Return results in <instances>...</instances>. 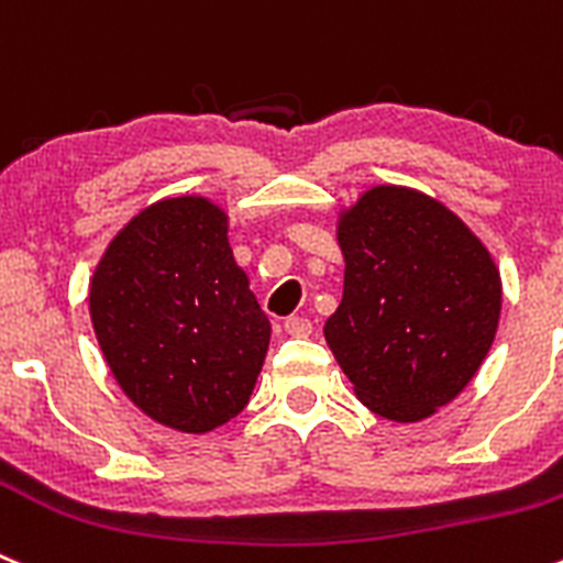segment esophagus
Listing matches in <instances>:
<instances>
[{"label": "esophagus", "mask_w": 563, "mask_h": 563, "mask_svg": "<svg viewBox=\"0 0 563 563\" xmlns=\"http://www.w3.org/2000/svg\"><path fill=\"white\" fill-rule=\"evenodd\" d=\"M283 328H286V333L294 335V339H306V335H311L313 324L302 317H288L286 322H283Z\"/></svg>", "instance_id": "esophagus-1"}]
</instances>
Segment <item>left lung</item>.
Here are the masks:
<instances>
[{
    "instance_id": "obj_1",
    "label": "left lung",
    "mask_w": 563,
    "mask_h": 563,
    "mask_svg": "<svg viewBox=\"0 0 563 563\" xmlns=\"http://www.w3.org/2000/svg\"><path fill=\"white\" fill-rule=\"evenodd\" d=\"M344 291L324 339L369 411L422 422L495 344L503 280L470 224L430 194L380 183L335 217Z\"/></svg>"
}]
</instances>
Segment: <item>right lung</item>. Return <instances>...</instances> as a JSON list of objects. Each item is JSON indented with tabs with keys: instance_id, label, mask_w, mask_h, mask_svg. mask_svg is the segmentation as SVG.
<instances>
[{
	"instance_id": "1",
	"label": "right lung",
	"mask_w": 563,
	"mask_h": 563,
	"mask_svg": "<svg viewBox=\"0 0 563 563\" xmlns=\"http://www.w3.org/2000/svg\"><path fill=\"white\" fill-rule=\"evenodd\" d=\"M230 217L199 194L146 205L110 239L88 313L115 383L180 433H210L244 411L272 324L235 264Z\"/></svg>"
}]
</instances>
